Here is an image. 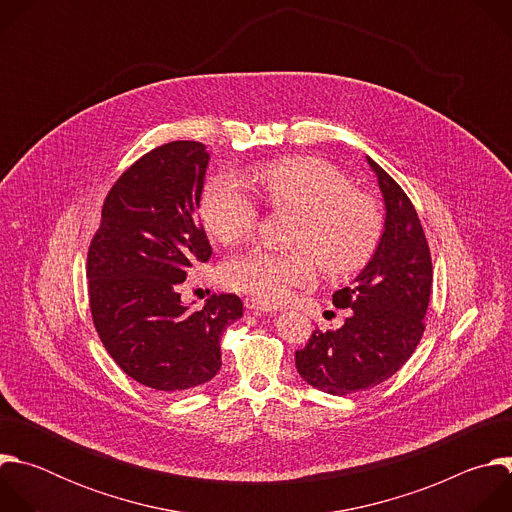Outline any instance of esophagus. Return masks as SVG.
I'll use <instances>...</instances> for the list:
<instances>
[{"instance_id": "34e87169", "label": "esophagus", "mask_w": 512, "mask_h": 512, "mask_svg": "<svg viewBox=\"0 0 512 512\" xmlns=\"http://www.w3.org/2000/svg\"><path fill=\"white\" fill-rule=\"evenodd\" d=\"M245 306H247V310H251V312H261V314L277 312L273 306H269V304H265V302H259V300H255V298H247V300H245Z\"/></svg>"}]
</instances>
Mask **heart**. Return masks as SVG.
<instances>
[{"label": "heart", "instance_id": "1", "mask_svg": "<svg viewBox=\"0 0 512 512\" xmlns=\"http://www.w3.org/2000/svg\"><path fill=\"white\" fill-rule=\"evenodd\" d=\"M259 190L273 208L294 210L300 221L294 251L251 249L235 255L223 271L225 283L265 304H279L294 287L312 285L322 269L346 277L367 265L381 241L383 216L369 194L352 188L350 178L320 158H283L257 174ZM206 229L225 245L249 237L259 208L251 190L233 174L214 176L200 200Z\"/></svg>", "mask_w": 512, "mask_h": 512}]
</instances>
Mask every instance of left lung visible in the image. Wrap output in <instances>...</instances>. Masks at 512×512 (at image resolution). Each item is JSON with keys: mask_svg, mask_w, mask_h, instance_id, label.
Segmentation results:
<instances>
[{"mask_svg": "<svg viewBox=\"0 0 512 512\" xmlns=\"http://www.w3.org/2000/svg\"><path fill=\"white\" fill-rule=\"evenodd\" d=\"M385 198V231L379 247L354 279L332 296L350 310L338 330H314L296 350V367L306 383L330 393L350 395L391 379L417 348L425 332L431 294V255L413 202L371 158Z\"/></svg>", "mask_w": 512, "mask_h": 512, "instance_id": "8db88e82", "label": "left lung"}]
</instances>
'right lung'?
Instances as JSON below:
<instances>
[{
    "label": "right lung",
    "instance_id": "1",
    "mask_svg": "<svg viewBox=\"0 0 512 512\" xmlns=\"http://www.w3.org/2000/svg\"><path fill=\"white\" fill-rule=\"evenodd\" d=\"M208 154L170 141L143 154L111 186L87 255L95 330L117 367L143 387L176 395L221 369V334L243 316L235 294L204 308L180 300L188 271L212 247L198 218Z\"/></svg>",
    "mask_w": 512,
    "mask_h": 512
}]
</instances>
